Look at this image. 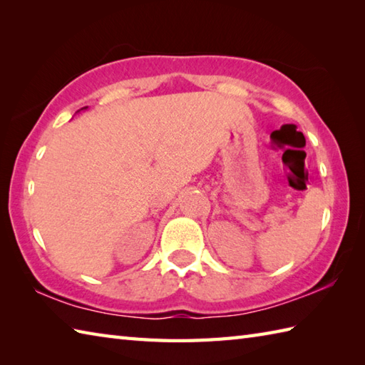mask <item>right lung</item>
Segmentation results:
<instances>
[{
	"label": "right lung",
	"instance_id": "1",
	"mask_svg": "<svg viewBox=\"0 0 365 365\" xmlns=\"http://www.w3.org/2000/svg\"><path fill=\"white\" fill-rule=\"evenodd\" d=\"M86 108H88V106H84V108H81V110H86ZM78 111H80V110H78Z\"/></svg>",
	"mask_w": 365,
	"mask_h": 365
}]
</instances>
